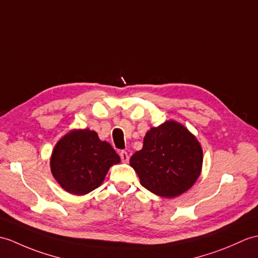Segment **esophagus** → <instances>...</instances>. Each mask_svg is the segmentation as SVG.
<instances>
[{
    "mask_svg": "<svg viewBox=\"0 0 258 258\" xmlns=\"http://www.w3.org/2000/svg\"><path fill=\"white\" fill-rule=\"evenodd\" d=\"M119 156H121V159H122L123 163H127L128 159H130L128 154L125 152V151H122L121 153H119Z\"/></svg>",
    "mask_w": 258,
    "mask_h": 258,
    "instance_id": "obj_1",
    "label": "esophagus"
}]
</instances>
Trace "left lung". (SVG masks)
<instances>
[{"instance_id":"left-lung-1","label":"left lung","mask_w":258,"mask_h":258,"mask_svg":"<svg viewBox=\"0 0 258 258\" xmlns=\"http://www.w3.org/2000/svg\"><path fill=\"white\" fill-rule=\"evenodd\" d=\"M202 163L199 141L173 119L148 130L143 148L130 159L143 187L167 199L192 187L201 173Z\"/></svg>"}]
</instances>
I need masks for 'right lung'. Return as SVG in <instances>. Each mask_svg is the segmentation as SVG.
<instances>
[{
    "mask_svg": "<svg viewBox=\"0 0 258 258\" xmlns=\"http://www.w3.org/2000/svg\"><path fill=\"white\" fill-rule=\"evenodd\" d=\"M121 161L109 143L89 128L71 130L57 142L50 156V170L67 192L85 196L103 182L110 167Z\"/></svg>",
    "mask_w": 258,
    "mask_h": 258,
    "instance_id": "1",
    "label": "right lung"
}]
</instances>
